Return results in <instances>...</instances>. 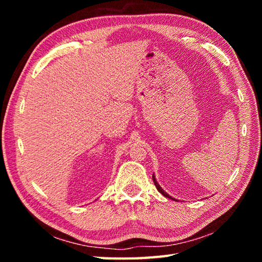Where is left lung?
Here are the masks:
<instances>
[{"mask_svg": "<svg viewBox=\"0 0 262 262\" xmlns=\"http://www.w3.org/2000/svg\"><path fill=\"white\" fill-rule=\"evenodd\" d=\"M153 182H154V185H155V187H157V189H158V190H159V192H161V193H162L164 197H168V198H170V199H173V198H172L171 196H169V194H168V193H166V192H165V191L163 190V189H162V188H161V187H160V185H159V183H158V181H157V180H155V177H154V176H153Z\"/></svg>", "mask_w": 262, "mask_h": 262, "instance_id": "1", "label": "left lung"}]
</instances>
